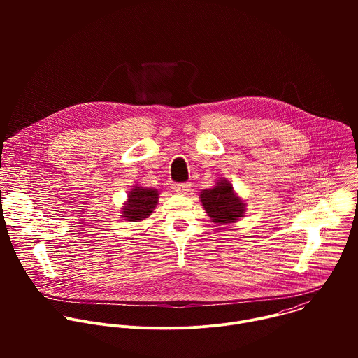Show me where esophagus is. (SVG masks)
I'll return each instance as SVG.
<instances>
[{
	"mask_svg": "<svg viewBox=\"0 0 358 358\" xmlns=\"http://www.w3.org/2000/svg\"><path fill=\"white\" fill-rule=\"evenodd\" d=\"M174 189L177 191V192H180V194H188L189 191H191V184L189 182H182V184H177L176 187H174Z\"/></svg>",
	"mask_w": 358,
	"mask_h": 358,
	"instance_id": "1",
	"label": "esophagus"
}]
</instances>
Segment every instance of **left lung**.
<instances>
[{
  "label": "left lung",
  "mask_w": 358,
  "mask_h": 358,
  "mask_svg": "<svg viewBox=\"0 0 358 358\" xmlns=\"http://www.w3.org/2000/svg\"><path fill=\"white\" fill-rule=\"evenodd\" d=\"M201 202L213 221L218 224L235 222L245 211V203L236 196L228 181H220L214 188L203 189Z\"/></svg>",
  "instance_id": "left-lung-1"
}]
</instances>
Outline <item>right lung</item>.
I'll return each mask as SVG.
<instances>
[{
    "mask_svg": "<svg viewBox=\"0 0 358 358\" xmlns=\"http://www.w3.org/2000/svg\"><path fill=\"white\" fill-rule=\"evenodd\" d=\"M159 201V191L152 188L134 187L130 191L126 207L123 208V217L127 221H141L147 218L156 208Z\"/></svg>",
    "mask_w": 358,
    "mask_h": 358,
    "instance_id": "add662e5",
    "label": "right lung"
}]
</instances>
